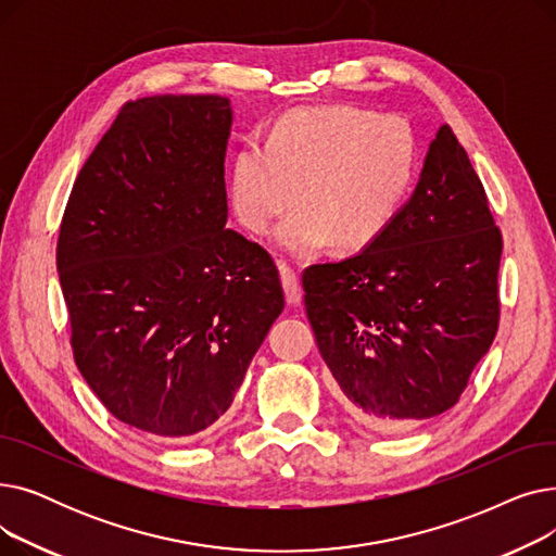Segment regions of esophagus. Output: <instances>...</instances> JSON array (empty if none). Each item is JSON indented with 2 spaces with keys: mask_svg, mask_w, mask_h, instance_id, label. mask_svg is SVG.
I'll list each match as a JSON object with an SVG mask.
<instances>
[{
  "mask_svg": "<svg viewBox=\"0 0 556 556\" xmlns=\"http://www.w3.org/2000/svg\"><path fill=\"white\" fill-rule=\"evenodd\" d=\"M281 275V283H283V293H286V302L290 306H298L302 302V286H300V277L293 268L281 266L279 268Z\"/></svg>",
  "mask_w": 556,
  "mask_h": 556,
  "instance_id": "obj_1",
  "label": "esophagus"
}]
</instances>
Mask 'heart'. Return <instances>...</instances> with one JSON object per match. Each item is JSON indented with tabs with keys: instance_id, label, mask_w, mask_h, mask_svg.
<instances>
[{
	"instance_id": "heart-1",
	"label": "heart",
	"mask_w": 556,
	"mask_h": 556,
	"mask_svg": "<svg viewBox=\"0 0 556 556\" xmlns=\"http://www.w3.org/2000/svg\"><path fill=\"white\" fill-rule=\"evenodd\" d=\"M417 173V139L399 116L352 105L300 108L283 114L268 141L248 139L233 155L229 202L254 233L275 231V245L311 258L336 243L358 252L388 231Z\"/></svg>"
}]
</instances>
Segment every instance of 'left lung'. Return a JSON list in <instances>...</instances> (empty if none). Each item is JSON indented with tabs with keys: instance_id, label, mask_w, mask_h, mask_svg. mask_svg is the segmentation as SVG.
Segmentation results:
<instances>
[{
	"instance_id": "8db88e82",
	"label": "left lung",
	"mask_w": 556,
	"mask_h": 556,
	"mask_svg": "<svg viewBox=\"0 0 556 556\" xmlns=\"http://www.w3.org/2000/svg\"><path fill=\"white\" fill-rule=\"evenodd\" d=\"M503 237L448 126L381 239L304 270L317 349L356 417L399 432L446 413L498 331Z\"/></svg>"
}]
</instances>
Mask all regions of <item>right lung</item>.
Returning a JSON list of instances; mask_svg holds the SVG:
<instances>
[{
	"label": "right lung",
	"instance_id": "1",
	"mask_svg": "<svg viewBox=\"0 0 556 556\" xmlns=\"http://www.w3.org/2000/svg\"><path fill=\"white\" fill-rule=\"evenodd\" d=\"M229 99L126 103L83 164L55 266L74 361L110 415L162 440L218 421L283 311L270 254L225 229Z\"/></svg>",
	"mask_w": 556,
	"mask_h": 556
}]
</instances>
